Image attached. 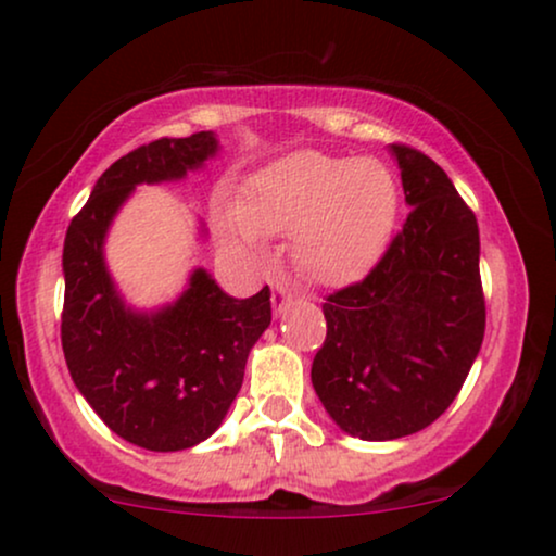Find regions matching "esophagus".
Here are the masks:
<instances>
[{
    "label": "esophagus",
    "instance_id": "34e87169",
    "mask_svg": "<svg viewBox=\"0 0 556 556\" xmlns=\"http://www.w3.org/2000/svg\"><path fill=\"white\" fill-rule=\"evenodd\" d=\"M287 305H290V290H287V285H282V282L271 285V307H274V313L282 315L287 311Z\"/></svg>",
    "mask_w": 556,
    "mask_h": 556
}]
</instances>
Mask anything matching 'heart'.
Wrapping results in <instances>:
<instances>
[{
	"label": "heart",
	"mask_w": 556,
	"mask_h": 556,
	"mask_svg": "<svg viewBox=\"0 0 556 556\" xmlns=\"http://www.w3.org/2000/svg\"><path fill=\"white\" fill-rule=\"evenodd\" d=\"M397 220V185L377 159L294 151L264 166L220 215L223 238L251 254L264 233L294 230V258L318 282H349L388 249Z\"/></svg>",
	"instance_id": "1"
}]
</instances>
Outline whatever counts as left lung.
<instances>
[{"mask_svg": "<svg viewBox=\"0 0 556 556\" xmlns=\"http://www.w3.org/2000/svg\"><path fill=\"white\" fill-rule=\"evenodd\" d=\"M390 151L410 213L375 269L323 302L328 333L311 369L328 416L364 441L431 426L459 395L484 336L475 213L426 153Z\"/></svg>", "mask_w": 556, "mask_h": 556, "instance_id": "obj_1", "label": "left lung"}]
</instances>
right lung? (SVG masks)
<instances>
[{
	"label": "right lung",
	"mask_w": 556,
	"mask_h": 556,
	"mask_svg": "<svg viewBox=\"0 0 556 556\" xmlns=\"http://www.w3.org/2000/svg\"><path fill=\"white\" fill-rule=\"evenodd\" d=\"M217 153L210 130L159 138L97 179L63 241L61 343L74 384L121 439L181 452L217 431L243 384L249 351L271 323V292L236 300L194 269L177 302L125 305L104 264L112 217L138 185L179 181Z\"/></svg>",
	"instance_id": "right-lung-1"
}]
</instances>
